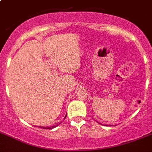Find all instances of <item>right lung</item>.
Returning <instances> with one entry per match:
<instances>
[{
    "mask_svg": "<svg viewBox=\"0 0 152 152\" xmlns=\"http://www.w3.org/2000/svg\"><path fill=\"white\" fill-rule=\"evenodd\" d=\"M66 117V115L65 116V118ZM58 125H56V126H57ZM56 127V125H53V126H51V127H41L42 129H53V128Z\"/></svg>",
    "mask_w": 152,
    "mask_h": 152,
    "instance_id": "1",
    "label": "right lung"
}]
</instances>
